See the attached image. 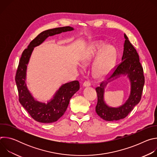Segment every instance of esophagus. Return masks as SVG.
<instances>
[{
    "label": "esophagus",
    "mask_w": 157,
    "mask_h": 157,
    "mask_svg": "<svg viewBox=\"0 0 157 157\" xmlns=\"http://www.w3.org/2000/svg\"><path fill=\"white\" fill-rule=\"evenodd\" d=\"M90 86H91V82H89V81H86L83 83V86H84V87H89Z\"/></svg>",
    "instance_id": "obj_1"
}]
</instances>
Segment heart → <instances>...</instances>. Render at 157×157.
Wrapping results in <instances>:
<instances>
[{
  "label": "heart",
  "instance_id": "b5f03b06",
  "mask_svg": "<svg viewBox=\"0 0 157 157\" xmlns=\"http://www.w3.org/2000/svg\"><path fill=\"white\" fill-rule=\"evenodd\" d=\"M117 52L113 46H108L102 41H96L91 44L82 56L81 60L85 66L93 63L97 58L93 68L94 75L101 78L107 75L116 63Z\"/></svg>",
  "mask_w": 157,
  "mask_h": 157
}]
</instances>
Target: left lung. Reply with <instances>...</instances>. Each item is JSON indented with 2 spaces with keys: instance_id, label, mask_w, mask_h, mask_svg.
Here are the masks:
<instances>
[{
  "instance_id": "left-lung-1",
  "label": "left lung",
  "mask_w": 157,
  "mask_h": 157,
  "mask_svg": "<svg viewBox=\"0 0 157 157\" xmlns=\"http://www.w3.org/2000/svg\"><path fill=\"white\" fill-rule=\"evenodd\" d=\"M125 39L121 63L116 67L108 79L101 83L96 88L98 103L96 112L98 115L106 121H116L124 119L140 102L145 83L144 70L140 63L139 55L124 34ZM122 75H127L131 82V94L127 101L121 106L113 108L108 106L103 99L104 88L107 83Z\"/></svg>"
}]
</instances>
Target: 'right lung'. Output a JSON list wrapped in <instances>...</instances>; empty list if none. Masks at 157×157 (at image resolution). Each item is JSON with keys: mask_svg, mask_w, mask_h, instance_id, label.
Segmentation results:
<instances>
[{"mask_svg": "<svg viewBox=\"0 0 157 157\" xmlns=\"http://www.w3.org/2000/svg\"><path fill=\"white\" fill-rule=\"evenodd\" d=\"M73 30V27L68 26L43 31L30 43L28 48L21 54L15 76L18 99L30 116L38 122L47 124L57 121L65 113L70 99L79 89V82L78 81H73L63 84L47 103L35 100L25 82L27 64L32 53L35 47L40 45L48 36Z\"/></svg>", "mask_w": 157, "mask_h": 157, "instance_id": "right-lung-1", "label": "right lung"}]
</instances>
